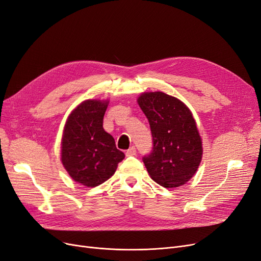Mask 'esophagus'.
Masks as SVG:
<instances>
[{"label":"esophagus","mask_w":261,"mask_h":261,"mask_svg":"<svg viewBox=\"0 0 261 261\" xmlns=\"http://www.w3.org/2000/svg\"><path fill=\"white\" fill-rule=\"evenodd\" d=\"M137 154V149H135V147H131L127 151H126V155L130 156V155H135Z\"/></svg>","instance_id":"34e87169"}]
</instances>
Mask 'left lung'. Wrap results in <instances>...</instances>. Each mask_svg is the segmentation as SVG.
<instances>
[{
	"label": "left lung",
	"mask_w": 261,
	"mask_h": 261,
	"mask_svg": "<svg viewBox=\"0 0 261 261\" xmlns=\"http://www.w3.org/2000/svg\"><path fill=\"white\" fill-rule=\"evenodd\" d=\"M138 103L150 124L152 150L143 158L151 179L177 188L194 176L202 156L201 139L190 109L162 92L144 93Z\"/></svg>",
	"instance_id": "left-lung-1"
}]
</instances>
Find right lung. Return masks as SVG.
Segmentation results:
<instances>
[{
  "instance_id": "obj_1",
  "label": "right lung",
  "mask_w": 261,
  "mask_h": 261,
  "mask_svg": "<svg viewBox=\"0 0 261 261\" xmlns=\"http://www.w3.org/2000/svg\"><path fill=\"white\" fill-rule=\"evenodd\" d=\"M108 105V100L83 101L64 127L62 163L74 181L89 188L107 181L124 158L102 126Z\"/></svg>"
}]
</instances>
